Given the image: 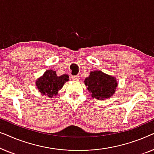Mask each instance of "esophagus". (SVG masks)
I'll list each match as a JSON object with an SVG mask.
<instances>
[{"instance_id":"obj_1","label":"esophagus","mask_w":154,"mask_h":154,"mask_svg":"<svg viewBox=\"0 0 154 154\" xmlns=\"http://www.w3.org/2000/svg\"><path fill=\"white\" fill-rule=\"evenodd\" d=\"M80 76L79 75H73L72 77H71V79H72V80H73V81H79L80 79Z\"/></svg>"}]
</instances>
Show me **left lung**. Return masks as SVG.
Segmentation results:
<instances>
[{"label": "left lung", "instance_id": "1", "mask_svg": "<svg viewBox=\"0 0 154 154\" xmlns=\"http://www.w3.org/2000/svg\"><path fill=\"white\" fill-rule=\"evenodd\" d=\"M84 83L92 93V97L100 100L111 97L114 94L118 85L114 77L105 74L100 71H91Z\"/></svg>", "mask_w": 154, "mask_h": 154}]
</instances>
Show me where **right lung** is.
<instances>
[{"label":"right lung","mask_w":154,"mask_h":154,"mask_svg":"<svg viewBox=\"0 0 154 154\" xmlns=\"http://www.w3.org/2000/svg\"><path fill=\"white\" fill-rule=\"evenodd\" d=\"M69 81V75H57L55 71L48 70L44 73L43 75L37 80L36 85L38 90L42 94L52 97L57 95L58 90L63 87L64 84Z\"/></svg>","instance_id":"obj_1"}]
</instances>
